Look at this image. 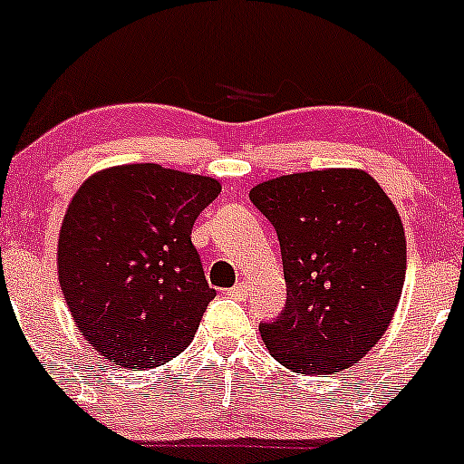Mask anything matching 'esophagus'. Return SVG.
Here are the masks:
<instances>
[{"mask_svg": "<svg viewBox=\"0 0 464 464\" xmlns=\"http://www.w3.org/2000/svg\"><path fill=\"white\" fill-rule=\"evenodd\" d=\"M249 285L245 283V280H242V283H237V285H233L231 289H228V296H233V298H237V301H245L246 296H249Z\"/></svg>", "mask_w": 464, "mask_h": 464, "instance_id": "esophagus-1", "label": "esophagus"}]
</instances>
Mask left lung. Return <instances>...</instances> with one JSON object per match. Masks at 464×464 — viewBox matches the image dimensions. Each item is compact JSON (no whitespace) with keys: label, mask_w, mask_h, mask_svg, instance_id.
Masks as SVG:
<instances>
[{"label":"left lung","mask_w":464,"mask_h":464,"mask_svg":"<svg viewBox=\"0 0 464 464\" xmlns=\"http://www.w3.org/2000/svg\"><path fill=\"white\" fill-rule=\"evenodd\" d=\"M276 228L287 301L260 323L271 357L303 375L357 363L395 314L406 274L404 227L362 170H314L249 193Z\"/></svg>","instance_id":"1"}]
</instances>
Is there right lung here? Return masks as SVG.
Instances as JSON below:
<instances>
[{
	"label": "right lung",
	"mask_w": 464,
	"mask_h": 464,
	"mask_svg": "<svg viewBox=\"0 0 464 464\" xmlns=\"http://www.w3.org/2000/svg\"><path fill=\"white\" fill-rule=\"evenodd\" d=\"M210 177L134 163L89 177L69 204L58 278L78 330L121 368L184 353L215 298L190 233L219 195Z\"/></svg>",
	"instance_id": "obj_1"
}]
</instances>
